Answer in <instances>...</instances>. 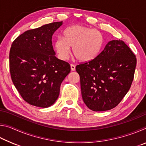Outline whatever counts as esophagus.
<instances>
[{"instance_id":"esophagus-1","label":"esophagus","mask_w":146,"mask_h":146,"mask_svg":"<svg viewBox=\"0 0 146 146\" xmlns=\"http://www.w3.org/2000/svg\"><path fill=\"white\" fill-rule=\"evenodd\" d=\"M71 70H72V71H75L76 66H75V64H71Z\"/></svg>"}]
</instances>
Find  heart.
Returning a JSON list of instances; mask_svg holds the SVG:
<instances>
[{
	"label": "heart",
	"instance_id": "heart-1",
	"mask_svg": "<svg viewBox=\"0 0 146 146\" xmlns=\"http://www.w3.org/2000/svg\"><path fill=\"white\" fill-rule=\"evenodd\" d=\"M104 44L102 34L97 29L75 25L68 27L62 32V37L56 39L54 48L58 57L66 60L71 53L78 60L90 62L99 55Z\"/></svg>",
	"mask_w": 146,
	"mask_h": 146
}]
</instances>
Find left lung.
Returning a JSON list of instances; mask_svg holds the SVG:
<instances>
[{"label":"left lung","instance_id":"8db88e82","mask_svg":"<svg viewBox=\"0 0 146 146\" xmlns=\"http://www.w3.org/2000/svg\"><path fill=\"white\" fill-rule=\"evenodd\" d=\"M136 65L135 55L119 39L109 42L93 60L76 66L86 105L94 111L115 108L129 90Z\"/></svg>","mask_w":146,"mask_h":146}]
</instances>
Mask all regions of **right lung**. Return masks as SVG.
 <instances>
[{
  "mask_svg": "<svg viewBox=\"0 0 146 146\" xmlns=\"http://www.w3.org/2000/svg\"><path fill=\"white\" fill-rule=\"evenodd\" d=\"M62 21L30 29L15 39L9 51L11 80L22 98L32 106L48 108L60 93L71 71L70 64L55 56L52 36Z\"/></svg>",
  "mask_w": 146,
  "mask_h": 146,
  "instance_id": "1",
  "label": "right lung"
}]
</instances>
